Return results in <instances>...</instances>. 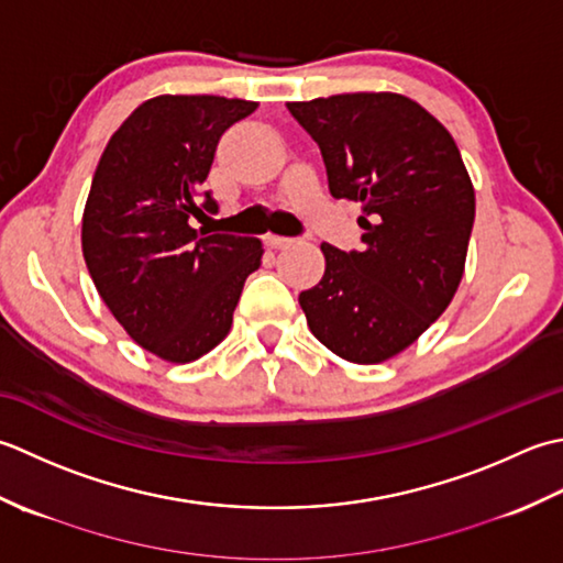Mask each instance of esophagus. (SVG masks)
Returning a JSON list of instances; mask_svg holds the SVG:
<instances>
[{"label": "esophagus", "mask_w": 563, "mask_h": 563, "mask_svg": "<svg viewBox=\"0 0 563 563\" xmlns=\"http://www.w3.org/2000/svg\"><path fill=\"white\" fill-rule=\"evenodd\" d=\"M265 243H267V247H272V250H282V247H289V245L294 243V238H282V235H267V238H265Z\"/></svg>", "instance_id": "1"}]
</instances>
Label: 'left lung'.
I'll return each instance as SVG.
<instances>
[{"instance_id":"1","label":"left lung","mask_w":563,"mask_h":563,"mask_svg":"<svg viewBox=\"0 0 563 563\" xmlns=\"http://www.w3.org/2000/svg\"><path fill=\"white\" fill-rule=\"evenodd\" d=\"M323 155L335 199L362 203V250L320 245L301 291L308 328L338 357L378 364L412 345L462 282L476 199L454 137L418 101L357 91L289 101Z\"/></svg>"}]
</instances>
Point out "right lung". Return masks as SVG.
I'll return each mask as SVG.
<instances>
[{"label": "right lung", "mask_w": 563, "mask_h": 563, "mask_svg": "<svg viewBox=\"0 0 563 563\" xmlns=\"http://www.w3.org/2000/svg\"><path fill=\"white\" fill-rule=\"evenodd\" d=\"M255 101L163 95L143 101L111 135L91 179L82 252L99 296L123 330L159 360L203 357L233 325L262 243L199 235L191 218L216 211L209 177L216 145Z\"/></svg>", "instance_id": "obj_1"}]
</instances>
